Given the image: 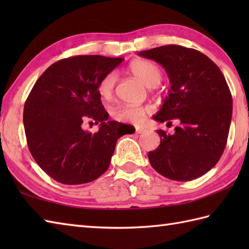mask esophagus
Listing matches in <instances>:
<instances>
[{
    "mask_svg": "<svg viewBox=\"0 0 249 249\" xmlns=\"http://www.w3.org/2000/svg\"><path fill=\"white\" fill-rule=\"evenodd\" d=\"M144 131H145V129L142 128V127H137L136 128V134H142V133H144Z\"/></svg>",
    "mask_w": 249,
    "mask_h": 249,
    "instance_id": "1",
    "label": "esophagus"
}]
</instances>
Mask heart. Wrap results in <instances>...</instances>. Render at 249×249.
<instances>
[{
	"label": "heart",
	"instance_id": "b5f03b06",
	"mask_svg": "<svg viewBox=\"0 0 249 249\" xmlns=\"http://www.w3.org/2000/svg\"><path fill=\"white\" fill-rule=\"evenodd\" d=\"M129 72L140 80L144 86L153 88L160 84L162 78L160 68L155 63L146 60L134 61L128 67ZM116 82L114 72H109L103 77L97 87V92L103 99H109L113 95ZM112 116L120 122L127 123H139L143 120L146 113V109L143 107H135V106H120L112 110Z\"/></svg>",
	"mask_w": 249,
	"mask_h": 249
}]
</instances>
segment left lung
<instances>
[{"label":"left lung","instance_id":"obj_1","mask_svg":"<svg viewBox=\"0 0 249 249\" xmlns=\"http://www.w3.org/2000/svg\"><path fill=\"white\" fill-rule=\"evenodd\" d=\"M165 68L170 80L168 96L153 116L176 120L172 135L158 129L160 144L147 153L151 166L173 181H192L210 171L221 157L228 139L232 96L218 66L200 51L178 45L138 52Z\"/></svg>","mask_w":249,"mask_h":249}]
</instances>
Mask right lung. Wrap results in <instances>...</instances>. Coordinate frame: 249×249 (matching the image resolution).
<instances>
[{"label":"right lung","mask_w":249,"mask_h":249,"mask_svg":"<svg viewBox=\"0 0 249 249\" xmlns=\"http://www.w3.org/2000/svg\"><path fill=\"white\" fill-rule=\"evenodd\" d=\"M124 59L77 55L49 66L34 84L23 110L32 156L56 182H92L107 171L124 124L108 121L97 92L99 81ZM100 123L97 133L82 129L84 121Z\"/></svg>","instance_id":"1"}]
</instances>
